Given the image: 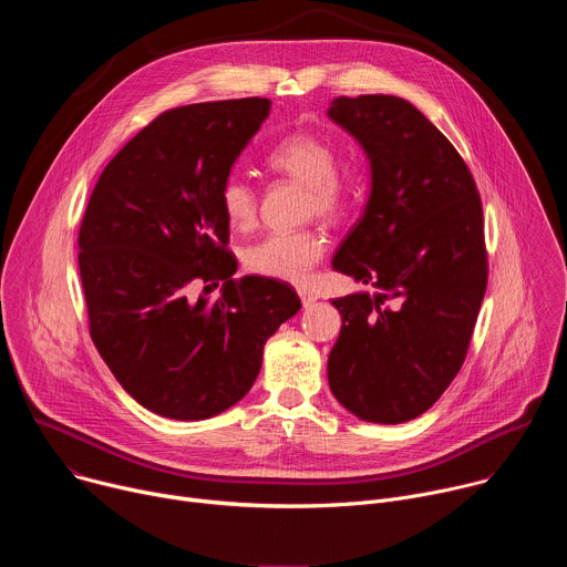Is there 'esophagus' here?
I'll return each mask as SVG.
<instances>
[{
	"label": "esophagus",
	"mask_w": 567,
	"mask_h": 567,
	"mask_svg": "<svg viewBox=\"0 0 567 567\" xmlns=\"http://www.w3.org/2000/svg\"><path fill=\"white\" fill-rule=\"evenodd\" d=\"M298 296H300V300H302V307H309L311 302H316V293H313L311 289H307V287H300V289H298Z\"/></svg>",
	"instance_id": "obj_1"
}]
</instances>
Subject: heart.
Here are the masks:
<instances>
[{"instance_id": "1", "label": "heart", "mask_w": 567, "mask_h": 567, "mask_svg": "<svg viewBox=\"0 0 567 567\" xmlns=\"http://www.w3.org/2000/svg\"><path fill=\"white\" fill-rule=\"evenodd\" d=\"M339 145L316 132H296L282 138L267 156L271 171L307 186V206L322 217L343 215L359 195V182L341 175ZM219 206L228 224L249 230L258 217L256 188L239 175L224 179ZM326 254V239L316 230H276L258 239L241 254L245 267L265 278L282 282H305Z\"/></svg>"}]
</instances>
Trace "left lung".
I'll use <instances>...</instances> for the list:
<instances>
[{"instance_id": "8db88e82", "label": "left lung", "mask_w": 567, "mask_h": 567, "mask_svg": "<svg viewBox=\"0 0 567 567\" xmlns=\"http://www.w3.org/2000/svg\"><path fill=\"white\" fill-rule=\"evenodd\" d=\"M328 116L370 161V197L332 267L374 293L334 298V396L363 422L420 417L460 372L487 291L482 202L464 158L409 101L339 96Z\"/></svg>"}]
</instances>
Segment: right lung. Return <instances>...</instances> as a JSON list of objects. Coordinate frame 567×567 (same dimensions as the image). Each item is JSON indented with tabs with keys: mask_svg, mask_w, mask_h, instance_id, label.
I'll return each instance as SVG.
<instances>
[{
	"mask_svg": "<svg viewBox=\"0 0 567 567\" xmlns=\"http://www.w3.org/2000/svg\"><path fill=\"white\" fill-rule=\"evenodd\" d=\"M271 112L269 99L168 110L112 161L78 235L92 341L143 409L208 420L245 396L267 339L300 309L287 282L247 276L228 245L219 188ZM210 301L192 298L199 284Z\"/></svg>",
	"mask_w": 567,
	"mask_h": 567,
	"instance_id": "right-lung-1",
	"label": "right lung"
}]
</instances>
